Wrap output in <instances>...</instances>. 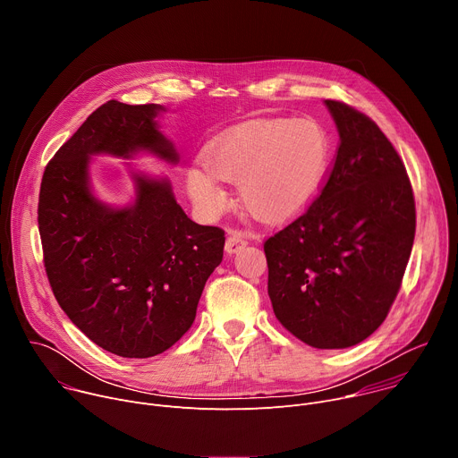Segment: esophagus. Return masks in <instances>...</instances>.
Instances as JSON below:
<instances>
[{"mask_svg": "<svg viewBox=\"0 0 458 458\" xmlns=\"http://www.w3.org/2000/svg\"><path fill=\"white\" fill-rule=\"evenodd\" d=\"M246 244H248V241H246V237L241 232H232L228 235V239H226V246L225 248H226L228 253H235L241 248H244Z\"/></svg>", "mask_w": 458, "mask_h": 458, "instance_id": "obj_1", "label": "esophagus"}]
</instances>
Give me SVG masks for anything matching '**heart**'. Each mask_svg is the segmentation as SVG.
I'll return each instance as SVG.
<instances>
[{"label":"heart","mask_w":458,"mask_h":458,"mask_svg":"<svg viewBox=\"0 0 458 458\" xmlns=\"http://www.w3.org/2000/svg\"><path fill=\"white\" fill-rule=\"evenodd\" d=\"M330 159V140L311 119L259 121L214 140L203 165L186 172L193 205L205 216H221L228 191L239 184L242 207L263 223H283L302 212L318 191Z\"/></svg>","instance_id":"heart-1"}]
</instances>
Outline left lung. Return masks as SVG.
Wrapping results in <instances>:
<instances>
[{
	"label": "left lung",
	"mask_w": 458,
	"mask_h": 458,
	"mask_svg": "<svg viewBox=\"0 0 458 458\" xmlns=\"http://www.w3.org/2000/svg\"><path fill=\"white\" fill-rule=\"evenodd\" d=\"M339 128L332 170L317 198L265 241L274 313L318 350L368 339L394 304L415 239L406 166L373 119L326 99Z\"/></svg>",
	"instance_id": "obj_1"
}]
</instances>
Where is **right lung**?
I'll return each mask as SVG.
<instances>
[{
  "mask_svg": "<svg viewBox=\"0 0 458 458\" xmlns=\"http://www.w3.org/2000/svg\"><path fill=\"white\" fill-rule=\"evenodd\" d=\"M157 105L115 99L94 110L48 161L38 226L52 293L99 348L147 359L174 346L193 324L225 230L186 217L166 181L138 177L134 207L110 210L90 191L89 156L152 150L177 161L159 132Z\"/></svg>",
  "mask_w": 458,
  "mask_h": 458,
  "instance_id": "right-lung-1",
  "label": "right lung"
}]
</instances>
